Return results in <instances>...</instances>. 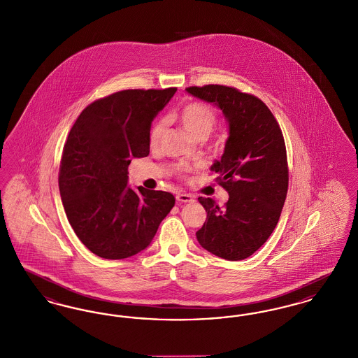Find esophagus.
I'll return each instance as SVG.
<instances>
[{
  "instance_id": "obj_1",
  "label": "esophagus",
  "mask_w": 358,
  "mask_h": 358,
  "mask_svg": "<svg viewBox=\"0 0 358 358\" xmlns=\"http://www.w3.org/2000/svg\"><path fill=\"white\" fill-rule=\"evenodd\" d=\"M176 200L178 203H193L194 201V197L192 194H187V193H178L176 196Z\"/></svg>"
}]
</instances>
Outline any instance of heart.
<instances>
[{"label":"heart","mask_w":358,"mask_h":358,"mask_svg":"<svg viewBox=\"0 0 358 358\" xmlns=\"http://www.w3.org/2000/svg\"><path fill=\"white\" fill-rule=\"evenodd\" d=\"M178 118L187 131L197 138L200 136H209L212 129L216 124L215 111L204 103L187 102L178 110ZM165 120H159L154 123L150 130V142L157 145L164 136Z\"/></svg>","instance_id":"heart-1"}]
</instances>
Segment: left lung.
Returning a JSON list of instances; mask_svg holds the SVG:
<instances>
[{"label":"left lung","instance_id":"left-lung-1","mask_svg":"<svg viewBox=\"0 0 358 358\" xmlns=\"http://www.w3.org/2000/svg\"><path fill=\"white\" fill-rule=\"evenodd\" d=\"M187 92L215 104L228 123L224 154L210 171L229 199L220 208L199 197L206 220L196 232L197 241L213 255L243 260L270 238L285 205L289 169L282 130L264 103L236 88L209 85Z\"/></svg>","mask_w":358,"mask_h":358}]
</instances>
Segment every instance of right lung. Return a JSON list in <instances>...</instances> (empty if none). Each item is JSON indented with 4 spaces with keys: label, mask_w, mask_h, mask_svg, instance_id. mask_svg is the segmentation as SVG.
Here are the masks:
<instances>
[{
    "label": "right lung",
    "mask_w": 358,
    "mask_h": 358,
    "mask_svg": "<svg viewBox=\"0 0 358 358\" xmlns=\"http://www.w3.org/2000/svg\"><path fill=\"white\" fill-rule=\"evenodd\" d=\"M177 88L124 90L87 106L64 145L59 189L69 224L95 255L148 248L174 206L169 192L129 187L133 158L150 152V127Z\"/></svg>",
    "instance_id": "obj_1"
}]
</instances>
